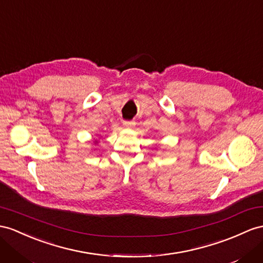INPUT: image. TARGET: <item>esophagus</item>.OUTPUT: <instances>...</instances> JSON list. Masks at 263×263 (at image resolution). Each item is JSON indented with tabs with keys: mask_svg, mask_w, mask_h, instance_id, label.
I'll list each match as a JSON object with an SVG mask.
<instances>
[{
	"mask_svg": "<svg viewBox=\"0 0 263 263\" xmlns=\"http://www.w3.org/2000/svg\"><path fill=\"white\" fill-rule=\"evenodd\" d=\"M134 124H136V122H134V121H129V120H124L123 121V125L125 127H132Z\"/></svg>",
	"mask_w": 263,
	"mask_h": 263,
	"instance_id": "1",
	"label": "esophagus"
}]
</instances>
